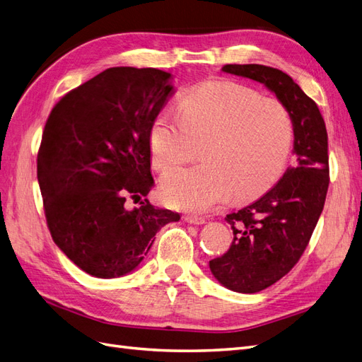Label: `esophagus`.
<instances>
[{
  "label": "esophagus",
  "mask_w": 362,
  "mask_h": 362,
  "mask_svg": "<svg viewBox=\"0 0 362 362\" xmlns=\"http://www.w3.org/2000/svg\"><path fill=\"white\" fill-rule=\"evenodd\" d=\"M184 221L185 222H189V223H193V225H204L206 221H205V217H201V216H193V214H187L184 217Z\"/></svg>",
  "instance_id": "esophagus-1"
}]
</instances>
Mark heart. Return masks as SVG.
Segmentation results:
<instances>
[{"label":"heart","instance_id":"heart-1","mask_svg":"<svg viewBox=\"0 0 362 362\" xmlns=\"http://www.w3.org/2000/svg\"><path fill=\"white\" fill-rule=\"evenodd\" d=\"M294 122L286 104L233 80L206 81L166 108L149 133L152 166L169 172L198 154L204 161L161 181V198L173 208L205 211L226 199L257 198L287 168Z\"/></svg>","mask_w":362,"mask_h":362}]
</instances>
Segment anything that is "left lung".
Masks as SVG:
<instances>
[{"instance_id": "left-lung-1", "label": "left lung", "mask_w": 362, "mask_h": 362, "mask_svg": "<svg viewBox=\"0 0 362 362\" xmlns=\"http://www.w3.org/2000/svg\"><path fill=\"white\" fill-rule=\"evenodd\" d=\"M223 72L262 83L294 122L298 161L258 201L226 214L234 242L210 261L214 278L237 293H258L298 264L323 211L329 185L327 133L319 107L290 75L264 64H225Z\"/></svg>"}]
</instances>
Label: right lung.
<instances>
[{
    "label": "right lung",
    "instance_id": "obj_1",
    "mask_svg": "<svg viewBox=\"0 0 362 362\" xmlns=\"http://www.w3.org/2000/svg\"><path fill=\"white\" fill-rule=\"evenodd\" d=\"M172 96L170 74L110 68L54 105L37 152L47 225L60 250L96 278H119L146 257L180 214L148 199L154 185L149 133Z\"/></svg>",
    "mask_w": 362,
    "mask_h": 362
}]
</instances>
